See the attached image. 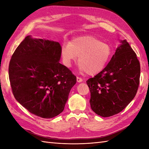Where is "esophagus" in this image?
Listing matches in <instances>:
<instances>
[{"instance_id": "obj_1", "label": "esophagus", "mask_w": 149, "mask_h": 149, "mask_svg": "<svg viewBox=\"0 0 149 149\" xmlns=\"http://www.w3.org/2000/svg\"><path fill=\"white\" fill-rule=\"evenodd\" d=\"M77 81L78 83H81L82 81H83V79L79 77H77Z\"/></svg>"}]
</instances>
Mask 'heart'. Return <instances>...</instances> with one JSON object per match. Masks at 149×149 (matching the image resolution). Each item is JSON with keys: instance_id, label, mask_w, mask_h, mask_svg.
I'll return each instance as SVG.
<instances>
[{"instance_id": "heart-1", "label": "heart", "mask_w": 149, "mask_h": 149, "mask_svg": "<svg viewBox=\"0 0 149 149\" xmlns=\"http://www.w3.org/2000/svg\"><path fill=\"white\" fill-rule=\"evenodd\" d=\"M61 52L66 67H70L79 57L80 72L94 75L106 67L111 56L112 49L107 43L87 36L77 38L70 43L64 44Z\"/></svg>"}]
</instances>
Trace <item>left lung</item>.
I'll return each mask as SVG.
<instances>
[{
    "label": "left lung",
    "mask_w": 149,
    "mask_h": 149,
    "mask_svg": "<svg viewBox=\"0 0 149 149\" xmlns=\"http://www.w3.org/2000/svg\"><path fill=\"white\" fill-rule=\"evenodd\" d=\"M120 43L106 67L86 81L91 108L102 117L121 112L134 98L140 83L136 54L126 40Z\"/></svg>",
    "instance_id": "obj_1"
}]
</instances>
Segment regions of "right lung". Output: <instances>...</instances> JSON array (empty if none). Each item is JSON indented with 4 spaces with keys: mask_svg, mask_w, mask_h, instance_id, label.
Masks as SVG:
<instances>
[{
    "mask_svg": "<svg viewBox=\"0 0 149 149\" xmlns=\"http://www.w3.org/2000/svg\"><path fill=\"white\" fill-rule=\"evenodd\" d=\"M58 42L27 36L12 55L9 77L13 95L31 113L51 118L64 110L76 77L59 61Z\"/></svg>",
    "mask_w": 149,
    "mask_h": 149,
    "instance_id": "obj_1",
    "label": "right lung"
}]
</instances>
